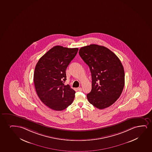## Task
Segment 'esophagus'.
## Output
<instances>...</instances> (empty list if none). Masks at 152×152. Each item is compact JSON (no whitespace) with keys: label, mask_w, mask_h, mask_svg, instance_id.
Here are the masks:
<instances>
[{"label":"esophagus","mask_w":152,"mask_h":152,"mask_svg":"<svg viewBox=\"0 0 152 152\" xmlns=\"http://www.w3.org/2000/svg\"><path fill=\"white\" fill-rule=\"evenodd\" d=\"M77 90H78L79 91H82L83 90H82L81 88H77Z\"/></svg>","instance_id":"34e87169"}]
</instances>
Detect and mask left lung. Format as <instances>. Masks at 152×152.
Instances as JSON below:
<instances>
[{"label": "left lung", "mask_w": 152, "mask_h": 152, "mask_svg": "<svg viewBox=\"0 0 152 152\" xmlns=\"http://www.w3.org/2000/svg\"><path fill=\"white\" fill-rule=\"evenodd\" d=\"M92 76V90L87 94L89 103L103 109L116 102L124 87V67L118 58L108 48L91 44L79 49Z\"/></svg>", "instance_id": "obj_1"}]
</instances>
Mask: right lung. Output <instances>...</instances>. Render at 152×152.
Wrapping results in <instances>:
<instances>
[{"instance_id": "obj_1", "label": "right lung", "mask_w": 152, "mask_h": 152, "mask_svg": "<svg viewBox=\"0 0 152 152\" xmlns=\"http://www.w3.org/2000/svg\"><path fill=\"white\" fill-rule=\"evenodd\" d=\"M78 50V48L56 46L36 65L34 77L36 92L40 100L54 110H63L74 101L75 91L64 83L66 80V69Z\"/></svg>"}]
</instances>
